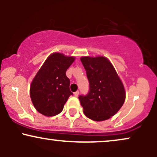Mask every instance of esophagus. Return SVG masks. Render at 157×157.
Returning <instances> with one entry per match:
<instances>
[{
  "instance_id": "34e87169",
  "label": "esophagus",
  "mask_w": 157,
  "mask_h": 157,
  "mask_svg": "<svg viewBox=\"0 0 157 157\" xmlns=\"http://www.w3.org/2000/svg\"><path fill=\"white\" fill-rule=\"evenodd\" d=\"M74 95H75V97H78V95H79V91H76V92H75L74 93Z\"/></svg>"
}]
</instances>
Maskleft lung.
I'll list each match as a JSON object with an SVG mask.
<instances>
[{"label": "left lung", "mask_w": 157, "mask_h": 157, "mask_svg": "<svg viewBox=\"0 0 157 157\" xmlns=\"http://www.w3.org/2000/svg\"><path fill=\"white\" fill-rule=\"evenodd\" d=\"M80 60L89 82V93L79 96L84 113L94 121L108 120L125 102L123 84L106 57H82Z\"/></svg>", "instance_id": "left-lung-1"}]
</instances>
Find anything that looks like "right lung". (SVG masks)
I'll return each mask as SVG.
<instances>
[{"mask_svg":"<svg viewBox=\"0 0 157 157\" xmlns=\"http://www.w3.org/2000/svg\"><path fill=\"white\" fill-rule=\"evenodd\" d=\"M74 57L53 53L40 68L30 86V97L38 112L46 117L60 113L70 95V80L66 77Z\"/></svg>","mask_w":157,"mask_h":157,"instance_id":"obj_1","label":"right lung"}]
</instances>
